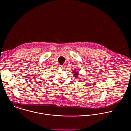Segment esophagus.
<instances>
[{
  "instance_id": "1",
  "label": "esophagus",
  "mask_w": 131,
  "mask_h": 131,
  "mask_svg": "<svg viewBox=\"0 0 131 131\" xmlns=\"http://www.w3.org/2000/svg\"><path fill=\"white\" fill-rule=\"evenodd\" d=\"M60 68H61V69H63L64 68V65H61V66H60Z\"/></svg>"
}]
</instances>
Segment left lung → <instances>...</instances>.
I'll list each match as a JSON object with an SVG mask.
<instances>
[{"mask_svg":"<svg viewBox=\"0 0 131 131\" xmlns=\"http://www.w3.org/2000/svg\"><path fill=\"white\" fill-rule=\"evenodd\" d=\"M73 73V75H74V78L76 79H79L78 75H79V72L77 71V69H74L72 72Z\"/></svg>","mask_w":131,"mask_h":131,"instance_id":"1","label":"left lung"}]
</instances>
